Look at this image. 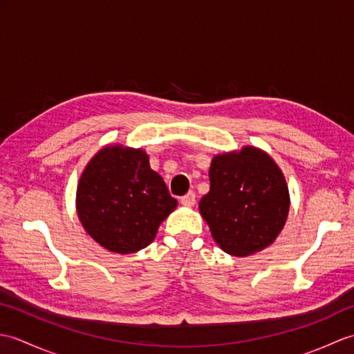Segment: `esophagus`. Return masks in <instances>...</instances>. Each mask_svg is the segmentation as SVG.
I'll list each match as a JSON object with an SVG mask.
<instances>
[{"label":"esophagus","mask_w":354,"mask_h":354,"mask_svg":"<svg viewBox=\"0 0 354 354\" xmlns=\"http://www.w3.org/2000/svg\"><path fill=\"white\" fill-rule=\"evenodd\" d=\"M181 204L185 207H193L194 204H196V194H194L193 192H189L185 196L181 198Z\"/></svg>","instance_id":"obj_1"}]
</instances>
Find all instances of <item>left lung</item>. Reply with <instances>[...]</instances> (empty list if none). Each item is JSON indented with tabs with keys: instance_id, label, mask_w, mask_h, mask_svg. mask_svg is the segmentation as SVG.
<instances>
[{
	"instance_id": "8db88e82",
	"label": "left lung",
	"mask_w": 354,
	"mask_h": 354,
	"mask_svg": "<svg viewBox=\"0 0 354 354\" xmlns=\"http://www.w3.org/2000/svg\"><path fill=\"white\" fill-rule=\"evenodd\" d=\"M199 212L222 250L246 257L274 243L289 214V189L266 152L245 146L216 155Z\"/></svg>"
}]
</instances>
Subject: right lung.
Masks as SVG:
<instances>
[{
    "instance_id": "1",
    "label": "right lung",
    "mask_w": 354,
    "mask_h": 354,
    "mask_svg": "<svg viewBox=\"0 0 354 354\" xmlns=\"http://www.w3.org/2000/svg\"><path fill=\"white\" fill-rule=\"evenodd\" d=\"M176 205L141 149L103 147L88 162L77 185L80 223L97 243L117 254L137 252L152 243Z\"/></svg>"
}]
</instances>
